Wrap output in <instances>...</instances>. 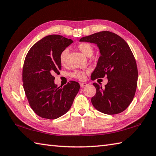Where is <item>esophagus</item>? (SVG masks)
Returning <instances> with one entry per match:
<instances>
[{"instance_id": "obj_1", "label": "esophagus", "mask_w": 156, "mask_h": 156, "mask_svg": "<svg viewBox=\"0 0 156 156\" xmlns=\"http://www.w3.org/2000/svg\"><path fill=\"white\" fill-rule=\"evenodd\" d=\"M80 85L81 87H84L85 86H87V83H86V82H81V83L80 84Z\"/></svg>"}]
</instances>
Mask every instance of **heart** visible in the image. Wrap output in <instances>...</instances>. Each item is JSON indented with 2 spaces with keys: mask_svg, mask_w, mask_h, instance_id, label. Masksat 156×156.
<instances>
[{
  "mask_svg": "<svg viewBox=\"0 0 156 156\" xmlns=\"http://www.w3.org/2000/svg\"><path fill=\"white\" fill-rule=\"evenodd\" d=\"M78 48L80 50L84 55L87 57H90L93 53V48L89 43L87 42H81V43L78 45ZM68 49H64L62 51L59 55V62L61 64H65L66 62L67 55H68ZM71 76L73 78H77V79H83L84 78V72L82 71V70H76V71L73 72Z\"/></svg>",
  "mask_w": 156,
  "mask_h": 156,
  "instance_id": "1",
  "label": "heart"
}]
</instances>
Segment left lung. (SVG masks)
I'll return each mask as SVG.
<instances>
[{
    "label": "left lung",
    "mask_w": 156,
    "mask_h": 156,
    "mask_svg": "<svg viewBox=\"0 0 156 156\" xmlns=\"http://www.w3.org/2000/svg\"><path fill=\"white\" fill-rule=\"evenodd\" d=\"M80 41L95 43L99 48L101 55L91 79L105 76L108 79L103 88L93 83L97 92L91 99L93 105L105 114L122 112L135 97L138 79L136 63L129 44L116 34L109 31L84 36Z\"/></svg>",
    "instance_id": "1"
}]
</instances>
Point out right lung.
Returning <instances> with one entry per match:
<instances>
[{"mask_svg":"<svg viewBox=\"0 0 156 156\" xmlns=\"http://www.w3.org/2000/svg\"><path fill=\"white\" fill-rule=\"evenodd\" d=\"M73 41L60 35L45 36L27 53L22 72L23 86L28 103L38 116L53 120L68 112L80 89L69 81L63 88L55 84L53 74L62 68L59 55Z\"/></svg>","mask_w":156,"mask_h":156,"instance_id":"add662e5","label":"right lung"}]
</instances>
